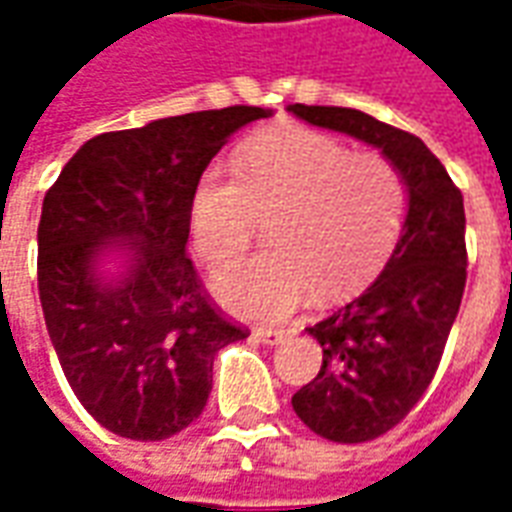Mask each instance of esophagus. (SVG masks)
Wrapping results in <instances>:
<instances>
[{
	"label": "esophagus",
	"instance_id": "34e87169",
	"mask_svg": "<svg viewBox=\"0 0 512 512\" xmlns=\"http://www.w3.org/2000/svg\"><path fill=\"white\" fill-rule=\"evenodd\" d=\"M255 337L266 345H279L293 337V329H255Z\"/></svg>",
	"mask_w": 512,
	"mask_h": 512
}]
</instances>
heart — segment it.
Here are the masks:
<instances>
[{"label":"heart","instance_id":"heart-1","mask_svg":"<svg viewBox=\"0 0 512 512\" xmlns=\"http://www.w3.org/2000/svg\"><path fill=\"white\" fill-rule=\"evenodd\" d=\"M268 244L216 279L224 307L279 321L321 288L326 299L365 288L395 249L406 219V183L381 153H356L334 136L277 128L249 139L238 169L211 164L191 194V238L222 268L252 244L260 216H274Z\"/></svg>","mask_w":512,"mask_h":512}]
</instances>
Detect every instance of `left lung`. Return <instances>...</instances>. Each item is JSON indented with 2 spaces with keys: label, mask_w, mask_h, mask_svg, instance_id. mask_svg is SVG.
I'll list each match as a JSON object with an SVG mask.
<instances>
[{
  "label": "left lung",
  "mask_w": 512,
  "mask_h": 512,
  "mask_svg": "<svg viewBox=\"0 0 512 512\" xmlns=\"http://www.w3.org/2000/svg\"><path fill=\"white\" fill-rule=\"evenodd\" d=\"M288 112L378 147L406 183L395 252L365 293L307 329L323 365L290 400L312 433L359 444L395 428L436 376L466 288L463 194L419 136L343 106L293 104Z\"/></svg>",
  "instance_id": "8db88e82"
}]
</instances>
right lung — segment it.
<instances>
[{"mask_svg": "<svg viewBox=\"0 0 512 512\" xmlns=\"http://www.w3.org/2000/svg\"><path fill=\"white\" fill-rule=\"evenodd\" d=\"M260 106L164 117L84 142L46 191L38 290L62 373L90 414L123 439L161 441L208 403L213 356L244 340L186 255L191 194L211 158ZM124 257L115 278L100 274Z\"/></svg>", "mask_w": 512, "mask_h": 512, "instance_id": "1", "label": "right lung"}]
</instances>
